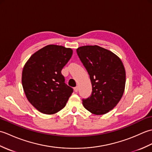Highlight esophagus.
I'll use <instances>...</instances> for the list:
<instances>
[{"instance_id": "1", "label": "esophagus", "mask_w": 152, "mask_h": 152, "mask_svg": "<svg viewBox=\"0 0 152 152\" xmlns=\"http://www.w3.org/2000/svg\"><path fill=\"white\" fill-rule=\"evenodd\" d=\"M74 91H75V92H78V89H79L78 86H76V88H74Z\"/></svg>"}]
</instances>
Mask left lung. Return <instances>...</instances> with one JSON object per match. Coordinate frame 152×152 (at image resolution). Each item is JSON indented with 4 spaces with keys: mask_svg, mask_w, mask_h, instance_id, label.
Returning <instances> with one entry per match:
<instances>
[{
    "mask_svg": "<svg viewBox=\"0 0 152 152\" xmlns=\"http://www.w3.org/2000/svg\"><path fill=\"white\" fill-rule=\"evenodd\" d=\"M76 52L92 84L91 95L82 99L83 105L93 114H105L117 105L124 94L125 70L122 61L99 46L80 47Z\"/></svg>",
    "mask_w": 152,
    "mask_h": 152,
    "instance_id": "8db88e82",
    "label": "left lung"
}]
</instances>
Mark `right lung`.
<instances>
[{"label":"right lung","instance_id":"obj_1","mask_svg":"<svg viewBox=\"0 0 152 152\" xmlns=\"http://www.w3.org/2000/svg\"><path fill=\"white\" fill-rule=\"evenodd\" d=\"M72 53L70 48L48 45L32 55L25 64L23 88L28 101L43 114H53L62 110L73 92L61 74Z\"/></svg>","mask_w":152,"mask_h":152}]
</instances>
